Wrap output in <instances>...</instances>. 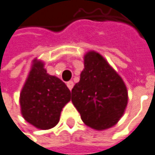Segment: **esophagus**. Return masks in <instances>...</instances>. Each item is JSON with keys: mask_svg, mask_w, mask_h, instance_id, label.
<instances>
[{"mask_svg": "<svg viewBox=\"0 0 155 155\" xmlns=\"http://www.w3.org/2000/svg\"><path fill=\"white\" fill-rule=\"evenodd\" d=\"M67 87L69 88L70 91H72V89H73V87H74V82L73 81H68L67 82Z\"/></svg>", "mask_w": 155, "mask_h": 155, "instance_id": "34e87169", "label": "esophagus"}]
</instances>
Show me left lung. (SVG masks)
<instances>
[{
    "mask_svg": "<svg viewBox=\"0 0 155 155\" xmlns=\"http://www.w3.org/2000/svg\"><path fill=\"white\" fill-rule=\"evenodd\" d=\"M124 80L99 53L84 57L79 82L72 89V102L88 126L104 130L115 125L127 106Z\"/></svg>",
    "mask_w": 155,
    "mask_h": 155,
    "instance_id": "obj_1",
    "label": "left lung"
}]
</instances>
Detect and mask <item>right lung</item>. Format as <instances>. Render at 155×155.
<instances>
[{"mask_svg":"<svg viewBox=\"0 0 155 155\" xmlns=\"http://www.w3.org/2000/svg\"><path fill=\"white\" fill-rule=\"evenodd\" d=\"M70 99L64 82L48 75L41 61H35L20 94L24 119L36 128L50 129L59 123L61 111Z\"/></svg>","mask_w":155,"mask_h":155,"instance_id":"add662e5","label":"right lung"}]
</instances>
